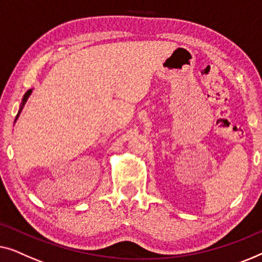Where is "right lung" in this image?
<instances>
[{"label": "right lung", "mask_w": 262, "mask_h": 262, "mask_svg": "<svg viewBox=\"0 0 262 262\" xmlns=\"http://www.w3.org/2000/svg\"><path fill=\"white\" fill-rule=\"evenodd\" d=\"M31 94H32V89L31 90H28L27 93L25 94V96H24V98H22V102H21V105H20V109H19V113H17V115H16V119H15V121L17 120V117H19V115H20V113H21V110L24 109V106H25V104H26V102H27V99H28V97L29 96H31Z\"/></svg>", "instance_id": "1"}]
</instances>
